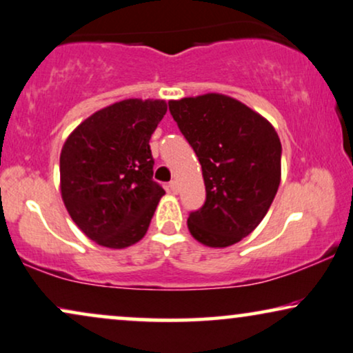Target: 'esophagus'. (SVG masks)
Here are the masks:
<instances>
[{
  "mask_svg": "<svg viewBox=\"0 0 353 353\" xmlns=\"http://www.w3.org/2000/svg\"><path fill=\"white\" fill-rule=\"evenodd\" d=\"M168 190L171 192V194H177V190H179V189H177V182H176V181L169 182V184H168Z\"/></svg>",
  "mask_w": 353,
  "mask_h": 353,
  "instance_id": "obj_1",
  "label": "esophagus"
}]
</instances>
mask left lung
<instances>
[{"mask_svg": "<svg viewBox=\"0 0 353 353\" xmlns=\"http://www.w3.org/2000/svg\"><path fill=\"white\" fill-rule=\"evenodd\" d=\"M169 111L203 172L206 200L189 214V231L206 247L234 245L261 223L278 192V134L261 114L221 93L171 100Z\"/></svg>", "mask_w": 353, "mask_h": 353, "instance_id": "left-lung-1", "label": "left lung"}]
</instances>
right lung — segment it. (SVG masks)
Returning a JSON list of instances; mask_svg holds the SVG:
<instances>
[{
	"label": "right lung",
	"instance_id": "obj_1",
	"mask_svg": "<svg viewBox=\"0 0 353 353\" xmlns=\"http://www.w3.org/2000/svg\"><path fill=\"white\" fill-rule=\"evenodd\" d=\"M164 100L117 101L72 130L59 157L61 196L88 239L108 248L137 243L148 231L163 187L153 181L150 139Z\"/></svg>",
	"mask_w": 353,
	"mask_h": 353
}]
</instances>
